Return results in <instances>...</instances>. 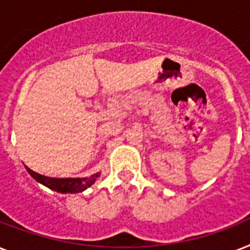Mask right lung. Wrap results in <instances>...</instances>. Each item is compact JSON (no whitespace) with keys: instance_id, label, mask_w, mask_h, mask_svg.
Segmentation results:
<instances>
[{"instance_id":"obj_1","label":"right lung","mask_w":250,"mask_h":250,"mask_svg":"<svg viewBox=\"0 0 250 250\" xmlns=\"http://www.w3.org/2000/svg\"><path fill=\"white\" fill-rule=\"evenodd\" d=\"M27 171L29 175L32 176L35 180H37L41 184H44L45 187H48L50 189L60 192V193H78V192H83L88 187H90L94 183L96 178L100 176V174L93 175L92 178H49V176H44L32 171L31 168L27 167Z\"/></svg>"}]
</instances>
